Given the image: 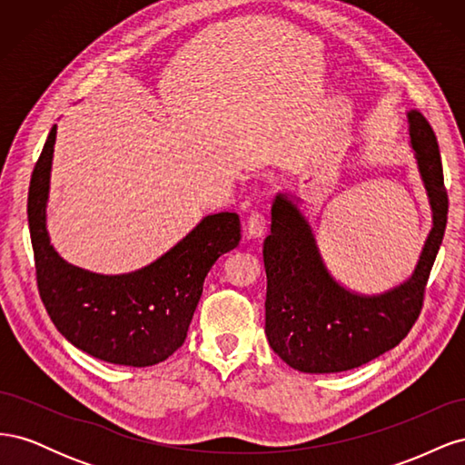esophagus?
Masks as SVG:
<instances>
[{"instance_id":"obj_1","label":"esophagus","mask_w":465,"mask_h":465,"mask_svg":"<svg viewBox=\"0 0 465 465\" xmlns=\"http://www.w3.org/2000/svg\"><path fill=\"white\" fill-rule=\"evenodd\" d=\"M265 232V217L260 211H254L246 221V236L248 238H260Z\"/></svg>"}]
</instances>
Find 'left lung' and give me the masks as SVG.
Listing matches in <instances>:
<instances>
[{
	"label": "left lung",
	"mask_w": 465,
	"mask_h": 465,
	"mask_svg": "<svg viewBox=\"0 0 465 465\" xmlns=\"http://www.w3.org/2000/svg\"><path fill=\"white\" fill-rule=\"evenodd\" d=\"M407 118L432 229L413 275L400 287L374 297L341 287L320 256L311 223L285 193L275 195L272 232L263 241L265 335L275 353L301 372H341L380 357L410 333L423 308L444 238L448 193L430 124L417 110Z\"/></svg>",
	"instance_id": "left-lung-1"
}]
</instances>
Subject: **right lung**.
I'll use <instances>...</instances> for the list:
<instances>
[{"label": "right lung", "mask_w": 465, "mask_h": 465, "mask_svg": "<svg viewBox=\"0 0 465 465\" xmlns=\"http://www.w3.org/2000/svg\"><path fill=\"white\" fill-rule=\"evenodd\" d=\"M54 143L55 125L35 164L26 203L42 304L65 340L91 357L125 367L157 364L184 343L211 265L241 242V219L229 211L207 215L134 273L81 270L58 256L46 231Z\"/></svg>", "instance_id": "obj_1"}]
</instances>
